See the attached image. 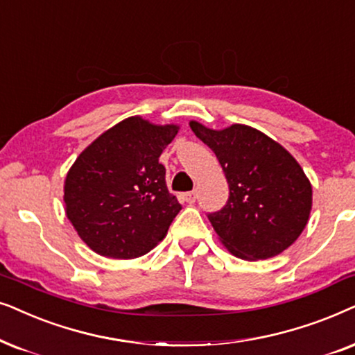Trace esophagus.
Instances as JSON below:
<instances>
[{
    "mask_svg": "<svg viewBox=\"0 0 355 355\" xmlns=\"http://www.w3.org/2000/svg\"><path fill=\"white\" fill-rule=\"evenodd\" d=\"M185 201L188 202V205H193V202L196 201V193H195V191L185 193Z\"/></svg>",
    "mask_w": 355,
    "mask_h": 355,
    "instance_id": "esophagus-1",
    "label": "esophagus"
}]
</instances>
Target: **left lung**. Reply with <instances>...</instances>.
Returning <instances> with one entry per match:
<instances>
[{
  "instance_id": "1",
  "label": "left lung",
  "mask_w": 355,
  "mask_h": 355,
  "mask_svg": "<svg viewBox=\"0 0 355 355\" xmlns=\"http://www.w3.org/2000/svg\"><path fill=\"white\" fill-rule=\"evenodd\" d=\"M202 143L214 150L230 196L209 222L219 242L247 261L268 259L300 237L311 211V183L289 150L248 125L212 130L191 120Z\"/></svg>"
}]
</instances>
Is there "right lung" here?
<instances>
[{
  "instance_id": "right-lung-1",
  "label": "right lung",
  "mask_w": 355,
  "mask_h": 355,
  "mask_svg": "<svg viewBox=\"0 0 355 355\" xmlns=\"http://www.w3.org/2000/svg\"><path fill=\"white\" fill-rule=\"evenodd\" d=\"M180 126L128 116L92 141L66 173L64 212L92 252L133 259L162 242L182 209L170 195L162 150Z\"/></svg>"
}]
</instances>
